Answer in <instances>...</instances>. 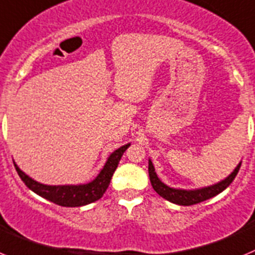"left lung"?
Segmentation results:
<instances>
[{
    "instance_id": "1",
    "label": "left lung",
    "mask_w": 255,
    "mask_h": 255,
    "mask_svg": "<svg viewBox=\"0 0 255 255\" xmlns=\"http://www.w3.org/2000/svg\"><path fill=\"white\" fill-rule=\"evenodd\" d=\"M240 166H242V162H240V164L235 167V170H234L228 178L225 179V180H222V182L217 183V184L215 185H211V187L202 188V189L196 190L174 189V188L165 185L164 183L157 178V175H156L155 167H153L152 162L151 161H148V175H150V182L152 188L155 189L156 193L159 194V196H161L162 198L167 199L169 202H173L175 205L192 206L197 205V203H201V202L203 201H207V199L212 198V197L221 193L224 189H226V188L233 183L236 174L239 173Z\"/></svg>"
}]
</instances>
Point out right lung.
<instances>
[{
    "instance_id": "add662e5",
    "label": "right lung",
    "mask_w": 255,
    "mask_h": 255,
    "mask_svg": "<svg viewBox=\"0 0 255 255\" xmlns=\"http://www.w3.org/2000/svg\"><path fill=\"white\" fill-rule=\"evenodd\" d=\"M129 147V143L125 144L118 150L114 151L107 164L104 165L103 170L100 174L94 179L91 183L81 185H44L40 183L35 182L31 178L22 173L17 165H15L16 171L21 178L22 182L25 183L29 189H31L34 193L39 194L43 198L48 201L53 202L56 205L62 206V207H80V206L89 205L93 202L98 201L105 193L107 188L109 187L111 179L113 176V173L116 171L117 166L119 164V160L122 157L123 152Z\"/></svg>"
}]
</instances>
